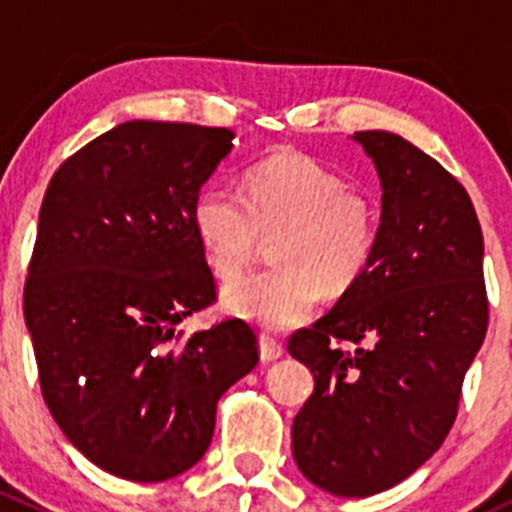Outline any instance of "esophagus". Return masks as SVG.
Instances as JSON below:
<instances>
[{
	"mask_svg": "<svg viewBox=\"0 0 512 512\" xmlns=\"http://www.w3.org/2000/svg\"><path fill=\"white\" fill-rule=\"evenodd\" d=\"M285 354V347H282L280 339H275L272 334H262L260 337V356L262 361H275Z\"/></svg>",
	"mask_w": 512,
	"mask_h": 512,
	"instance_id": "esophagus-1",
	"label": "esophagus"
}]
</instances>
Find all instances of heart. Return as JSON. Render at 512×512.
Listing matches in <instances>:
<instances>
[{"instance_id":"b5f03b06","label":"heart","mask_w":512,"mask_h":512,"mask_svg":"<svg viewBox=\"0 0 512 512\" xmlns=\"http://www.w3.org/2000/svg\"><path fill=\"white\" fill-rule=\"evenodd\" d=\"M193 227L205 260L223 280L250 265L260 237L278 232L272 240L277 267L227 285L223 302L227 312L280 332L307 322L319 287L339 297L359 282L374 255L379 210L334 170L282 151L247 170L245 198L220 185L200 190Z\"/></svg>"}]
</instances>
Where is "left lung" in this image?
Returning a JSON list of instances; mask_svg holds the SVG:
<instances>
[{"label": "left lung", "instance_id": "1", "mask_svg": "<svg viewBox=\"0 0 512 512\" xmlns=\"http://www.w3.org/2000/svg\"><path fill=\"white\" fill-rule=\"evenodd\" d=\"M381 223L359 282L289 354L314 374L292 423L304 478L342 498L394 488L441 448L488 329L483 232L466 188L396 133L359 131Z\"/></svg>", "mask_w": 512, "mask_h": 512}]
</instances>
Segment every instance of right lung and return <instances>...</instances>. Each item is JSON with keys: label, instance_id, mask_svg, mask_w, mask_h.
Returning <instances> with one entry per match:
<instances>
[{"label": "right lung", "instance_id": "right-lung-1", "mask_svg": "<svg viewBox=\"0 0 512 512\" xmlns=\"http://www.w3.org/2000/svg\"><path fill=\"white\" fill-rule=\"evenodd\" d=\"M235 133L128 121L46 188L24 285L41 394L103 471L158 483L208 451L220 396L260 361L242 319L183 337L218 299L193 203Z\"/></svg>", "mask_w": 512, "mask_h": 512}]
</instances>
